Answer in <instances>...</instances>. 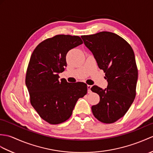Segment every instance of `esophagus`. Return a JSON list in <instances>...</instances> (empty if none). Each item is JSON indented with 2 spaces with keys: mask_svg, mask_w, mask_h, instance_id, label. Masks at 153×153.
<instances>
[{
  "mask_svg": "<svg viewBox=\"0 0 153 153\" xmlns=\"http://www.w3.org/2000/svg\"><path fill=\"white\" fill-rule=\"evenodd\" d=\"M91 85H87V89H88V93H91Z\"/></svg>",
  "mask_w": 153,
  "mask_h": 153,
  "instance_id": "34e87169",
  "label": "esophagus"
}]
</instances>
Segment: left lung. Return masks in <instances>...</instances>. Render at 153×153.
I'll return each instance as SVG.
<instances>
[{
	"mask_svg": "<svg viewBox=\"0 0 153 153\" xmlns=\"http://www.w3.org/2000/svg\"><path fill=\"white\" fill-rule=\"evenodd\" d=\"M81 37L108 83L105 89L97 85L91 88L100 96L92 111L99 121L113 123L126 114L136 97L138 72L134 51L125 39L111 32Z\"/></svg>",
	"mask_w": 153,
	"mask_h": 153,
	"instance_id": "left-lung-1",
	"label": "left lung"
}]
</instances>
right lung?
Listing matches in <instances>:
<instances>
[{
    "label": "right lung",
    "mask_w": 153,
    "mask_h": 153,
    "mask_svg": "<svg viewBox=\"0 0 153 153\" xmlns=\"http://www.w3.org/2000/svg\"><path fill=\"white\" fill-rule=\"evenodd\" d=\"M82 44L78 36L59 34L42 42L31 55L25 77L30 104L51 125L68 120L78 99L87 93V84L60 81L58 74L66 66L67 53Z\"/></svg>",
    "instance_id": "1"
}]
</instances>
